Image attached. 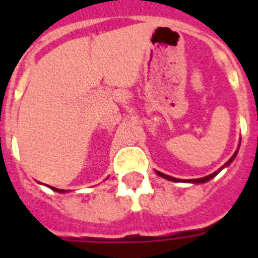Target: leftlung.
I'll list each match as a JSON object with an SVG mask.
<instances>
[{
  "mask_svg": "<svg viewBox=\"0 0 258 258\" xmlns=\"http://www.w3.org/2000/svg\"><path fill=\"white\" fill-rule=\"evenodd\" d=\"M238 149H240V145H238ZM238 149L236 150V153L233 154V157L230 158V159H229V161L226 162V163H225V165L222 166V167H221L220 170H217V171H214V172H213V174H210V175L204 176V178H197V179L180 180V179H178V178H172V176H170V175H166V174H163V172H161V171H155V172H157V174L159 176H162V178H165V179H169V180H172V182H187V183H205V182H209V180L212 179V178H214V176H216L217 174H218V172L221 171V170L224 169V167H228V166L230 165V163H232L233 161H234V158L237 157V153H238Z\"/></svg>",
  "mask_w": 258,
  "mask_h": 258,
  "instance_id": "obj_1",
  "label": "left lung"
}]
</instances>
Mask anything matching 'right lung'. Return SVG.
<instances>
[{
    "label": "right lung",
    "instance_id": "1",
    "mask_svg": "<svg viewBox=\"0 0 258 258\" xmlns=\"http://www.w3.org/2000/svg\"><path fill=\"white\" fill-rule=\"evenodd\" d=\"M50 188H52V190H53V191H57V192H67V190H61V188H56V187H52V186H50Z\"/></svg>",
    "mask_w": 258,
    "mask_h": 258
}]
</instances>
